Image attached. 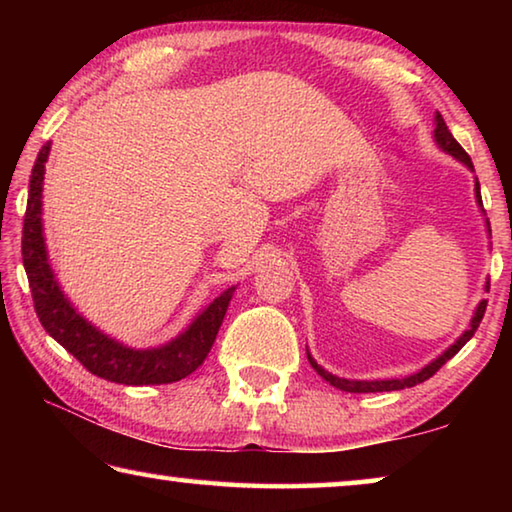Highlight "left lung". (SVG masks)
<instances>
[{"label":"left lung","mask_w":512,"mask_h":512,"mask_svg":"<svg viewBox=\"0 0 512 512\" xmlns=\"http://www.w3.org/2000/svg\"><path fill=\"white\" fill-rule=\"evenodd\" d=\"M433 140H436V144H438L440 149H443L445 153H449V155H452V158H456L458 162H463L467 169L474 171V164H472V160H470V155L465 153L463 146L454 140V135H452V133H449V128H447L445 119H443V115H440V112H436V131H433ZM474 194H476V203H479V207H483L479 180H476V183H474ZM485 225H488V232H490V223L485 221ZM488 289H490V284L485 282V291H488ZM485 305H488V300H481V302H479V307H476L474 316H472V320H470V327H467L465 332H463L461 336H458L454 345H449V348H447L443 354H440L438 359H433V361H431V363H427V366H424L422 370L413 372V375L404 377V379H375V381L343 379V377H336V375H332V372H327L323 366H318V363L314 361V357H311V354H309V350H307V359H309V363H311V368H314L320 377H323L325 381H329V384H332L334 388H341V391H345V393H384V391H402V388H411V386H415V384H422V381H427L429 377L436 375V372H438L440 368H443L445 363H447L449 359H452L454 354H456L458 350H461L467 341L472 339L474 332H476V327H479L481 318H483V314H485Z\"/></svg>","instance_id":"8db88e82"}]
</instances>
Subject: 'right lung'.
Instances as JSON below:
<instances>
[{
	"instance_id": "1",
	"label": "right lung",
	"mask_w": 512,
	"mask_h": 512,
	"mask_svg": "<svg viewBox=\"0 0 512 512\" xmlns=\"http://www.w3.org/2000/svg\"><path fill=\"white\" fill-rule=\"evenodd\" d=\"M49 151L51 144L47 142L40 149L36 164H33L27 214H24L22 228V262L42 327L47 329L51 339L63 345L69 354H74L92 375L115 381V384H171V381L192 375L205 361L207 352L212 350V343L219 334L223 316L237 287L225 289L192 320V325L183 334H178L176 339L160 345V348L135 350L103 334L72 307L49 266L45 235H42V180H45Z\"/></svg>"
}]
</instances>
